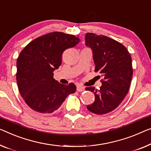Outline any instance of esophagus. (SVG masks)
<instances>
[{
	"instance_id": "esophagus-1",
	"label": "esophagus",
	"mask_w": 151,
	"mask_h": 151,
	"mask_svg": "<svg viewBox=\"0 0 151 151\" xmlns=\"http://www.w3.org/2000/svg\"><path fill=\"white\" fill-rule=\"evenodd\" d=\"M84 89H85V88L83 86H81V85H77V86H76V91H78V92L84 91Z\"/></svg>"
}]
</instances>
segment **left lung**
I'll list each match as a JSON object with an SVG mask.
<instances>
[{
  "label": "left lung",
  "mask_w": 151,
  "mask_h": 151,
  "mask_svg": "<svg viewBox=\"0 0 151 151\" xmlns=\"http://www.w3.org/2000/svg\"><path fill=\"white\" fill-rule=\"evenodd\" d=\"M85 45L93 51L95 72L103 76L99 89L85 90L94 93L95 100L87 109L96 114H104L116 109L127 95L133 75L132 57L126 47L104 35L88 32Z\"/></svg>",
  "instance_id": "obj_1"
}]
</instances>
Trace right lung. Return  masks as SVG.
<instances>
[{"instance_id":"right-lung-1","label":"right lung","mask_w":151,"mask_h":151,"mask_svg":"<svg viewBox=\"0 0 151 151\" xmlns=\"http://www.w3.org/2000/svg\"><path fill=\"white\" fill-rule=\"evenodd\" d=\"M78 42L74 35L53 32L33 40L20 52L17 60V87L30 109L40 113H52L69 94L76 91L74 83L63 85L54 79L53 72L61 65L64 51Z\"/></svg>"}]
</instances>
